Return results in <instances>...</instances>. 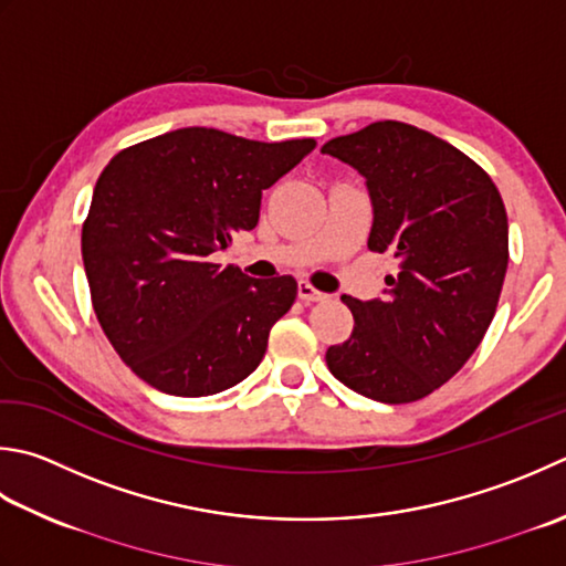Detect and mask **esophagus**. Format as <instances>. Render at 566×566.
I'll return each mask as SVG.
<instances>
[{"label":"esophagus","instance_id":"1","mask_svg":"<svg viewBox=\"0 0 566 566\" xmlns=\"http://www.w3.org/2000/svg\"><path fill=\"white\" fill-rule=\"evenodd\" d=\"M298 298H302V302H306V304H314V302H326L328 298V294H324V292H318V290H314L312 284L308 282H298Z\"/></svg>","mask_w":566,"mask_h":566}]
</instances>
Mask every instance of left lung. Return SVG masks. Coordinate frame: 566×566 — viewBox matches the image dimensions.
I'll use <instances>...</instances> for the list:
<instances>
[{"instance_id":"1","label":"left lung","mask_w":566,"mask_h":566,"mask_svg":"<svg viewBox=\"0 0 566 566\" xmlns=\"http://www.w3.org/2000/svg\"><path fill=\"white\" fill-rule=\"evenodd\" d=\"M321 151L363 176L368 248L400 260L382 298L340 296L356 326L326 350L328 370L370 400H422L463 368L493 321L507 270L503 198L467 154L405 122H373Z\"/></svg>"}]
</instances>
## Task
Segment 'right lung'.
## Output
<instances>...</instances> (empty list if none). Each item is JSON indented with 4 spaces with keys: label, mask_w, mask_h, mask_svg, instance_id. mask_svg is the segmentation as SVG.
Wrapping results in <instances>:
<instances>
[{
    "label": "right lung",
    "mask_w": 566,
    "mask_h": 566,
    "mask_svg": "<svg viewBox=\"0 0 566 566\" xmlns=\"http://www.w3.org/2000/svg\"><path fill=\"white\" fill-rule=\"evenodd\" d=\"M314 147L184 127L105 166L83 223V264L99 326L144 382L206 397L258 368L296 280H252L210 254L258 226L264 188Z\"/></svg>",
    "instance_id": "1"
}]
</instances>
